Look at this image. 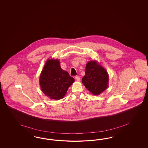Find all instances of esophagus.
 I'll list each match as a JSON object with an SVG mask.
<instances>
[{"mask_svg":"<svg viewBox=\"0 0 148 148\" xmlns=\"http://www.w3.org/2000/svg\"><path fill=\"white\" fill-rule=\"evenodd\" d=\"M75 79L77 81H79L80 80V77L79 76H75Z\"/></svg>","mask_w":148,"mask_h":148,"instance_id":"1","label":"esophagus"}]
</instances>
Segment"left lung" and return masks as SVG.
<instances>
[{
  "mask_svg": "<svg viewBox=\"0 0 148 148\" xmlns=\"http://www.w3.org/2000/svg\"><path fill=\"white\" fill-rule=\"evenodd\" d=\"M82 82L92 94L99 95L108 87V75L106 71L95 61H90L86 66Z\"/></svg>",
  "mask_w": 148,
  "mask_h": 148,
  "instance_id": "obj_1",
  "label": "left lung"
}]
</instances>
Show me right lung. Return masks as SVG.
Listing matches in <instances>:
<instances>
[{
  "label": "right lung",
  "mask_w": 148,
  "mask_h": 148,
  "mask_svg": "<svg viewBox=\"0 0 148 148\" xmlns=\"http://www.w3.org/2000/svg\"><path fill=\"white\" fill-rule=\"evenodd\" d=\"M74 79L63 71L58 60H48L40 77L41 90L50 99L59 100L66 94Z\"/></svg>",
  "instance_id": "right-lung-1"
}]
</instances>
